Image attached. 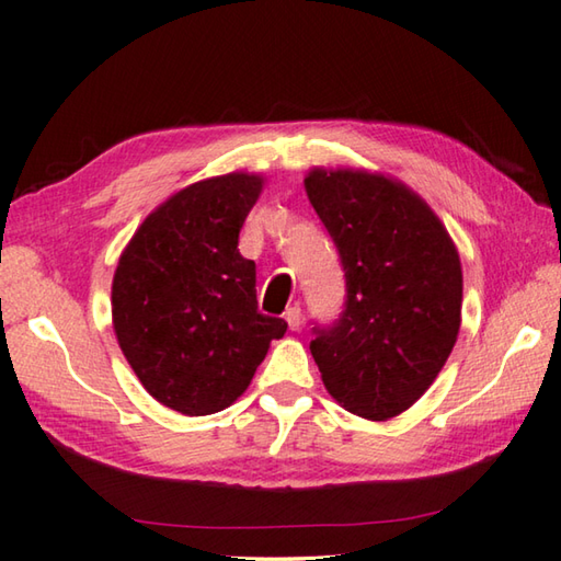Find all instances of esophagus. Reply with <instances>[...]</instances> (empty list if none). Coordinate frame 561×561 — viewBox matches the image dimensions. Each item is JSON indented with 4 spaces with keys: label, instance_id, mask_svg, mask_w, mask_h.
<instances>
[{
    "label": "esophagus",
    "instance_id": "1",
    "mask_svg": "<svg viewBox=\"0 0 561 561\" xmlns=\"http://www.w3.org/2000/svg\"><path fill=\"white\" fill-rule=\"evenodd\" d=\"M283 318H286L290 330H298L302 325V310H300V306H290Z\"/></svg>",
    "mask_w": 561,
    "mask_h": 561
}]
</instances>
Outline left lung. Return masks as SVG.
<instances>
[{"mask_svg":"<svg viewBox=\"0 0 561 561\" xmlns=\"http://www.w3.org/2000/svg\"><path fill=\"white\" fill-rule=\"evenodd\" d=\"M306 192L337 245L345 310L312 328L325 389L352 414L387 421L434 385L460 330L456 243L407 184L365 170H322Z\"/></svg>","mask_w":561,"mask_h":561,"instance_id":"obj_1","label":"left lung"}]
</instances>
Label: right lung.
I'll list each match as a JSON object with an SVG mask.
<instances>
[{
    "mask_svg": "<svg viewBox=\"0 0 561 561\" xmlns=\"http://www.w3.org/2000/svg\"><path fill=\"white\" fill-rule=\"evenodd\" d=\"M263 176L194 182L147 216L117 261L113 328L137 379L186 416L231 407L288 322L259 312L239 231Z\"/></svg>",
    "mask_w": 561,
    "mask_h": 561,
    "instance_id": "1",
    "label": "right lung"
}]
</instances>
